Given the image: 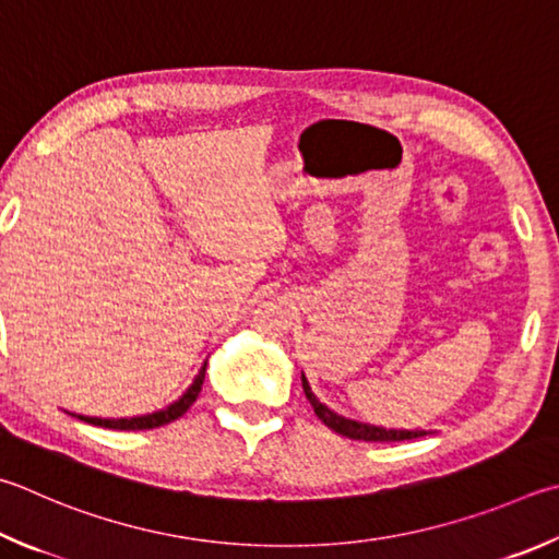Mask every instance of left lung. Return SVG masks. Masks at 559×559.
Segmentation results:
<instances>
[{
	"label": "left lung",
	"mask_w": 559,
	"mask_h": 559,
	"mask_svg": "<svg viewBox=\"0 0 559 559\" xmlns=\"http://www.w3.org/2000/svg\"><path fill=\"white\" fill-rule=\"evenodd\" d=\"M300 379H302V391H306V399L310 401L314 415H318V418L328 425L330 430H334L337 435H344V438L364 440V442H401V440H415V438H423V435H428L425 430H385V428H377V425H369V423L342 418V415L330 411L328 405H322L318 399H314L306 373H302Z\"/></svg>",
	"instance_id": "obj_1"
}]
</instances>
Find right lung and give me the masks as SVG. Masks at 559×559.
Wrapping results in <instances>:
<instances>
[{
  "label": "right lung",
  "instance_id": "right-lung-1",
  "mask_svg": "<svg viewBox=\"0 0 559 559\" xmlns=\"http://www.w3.org/2000/svg\"><path fill=\"white\" fill-rule=\"evenodd\" d=\"M205 367L200 369V373L195 377V381H192L190 389L180 395V399L176 403H170L168 408L164 411H156V413H148V415H136V418H87V415H78L80 420H85L90 425H99V428H109V430H154V428H160V425L166 423H174L178 420L182 413H186L192 403H195V399L200 395V389H202V381H205Z\"/></svg>",
  "mask_w": 559,
  "mask_h": 559
}]
</instances>
